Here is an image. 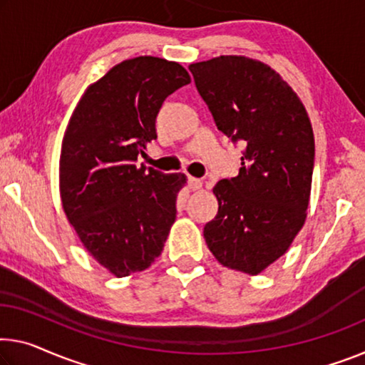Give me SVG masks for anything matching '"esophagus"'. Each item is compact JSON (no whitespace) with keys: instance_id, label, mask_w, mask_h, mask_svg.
<instances>
[{"instance_id":"obj_1","label":"esophagus","mask_w":365,"mask_h":365,"mask_svg":"<svg viewBox=\"0 0 365 365\" xmlns=\"http://www.w3.org/2000/svg\"><path fill=\"white\" fill-rule=\"evenodd\" d=\"M187 186H189V189L197 190V189L202 187V181H200V179H197V178L189 176V178H187Z\"/></svg>"}]
</instances>
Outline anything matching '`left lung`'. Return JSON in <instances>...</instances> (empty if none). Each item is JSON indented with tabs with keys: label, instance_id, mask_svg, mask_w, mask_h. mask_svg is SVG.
<instances>
[{
	"label": "left lung",
	"instance_id": "obj_1",
	"mask_svg": "<svg viewBox=\"0 0 365 365\" xmlns=\"http://www.w3.org/2000/svg\"><path fill=\"white\" fill-rule=\"evenodd\" d=\"M218 130L243 143L238 176L214 187L218 214L204 227L217 261L256 276L304 227L315 140L294 89L262 61L222 55L189 65Z\"/></svg>",
	"mask_w": 365,
	"mask_h": 365
}]
</instances>
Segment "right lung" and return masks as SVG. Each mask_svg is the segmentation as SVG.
<instances>
[{"mask_svg":"<svg viewBox=\"0 0 365 365\" xmlns=\"http://www.w3.org/2000/svg\"><path fill=\"white\" fill-rule=\"evenodd\" d=\"M190 76L176 61L124 60L89 86L60 155V197L88 253L115 277L151 266L176 220L182 173L137 166L161 104Z\"/></svg>","mask_w":365,"mask_h":365,"instance_id":"right-lung-1","label":"right lung"}]
</instances>
